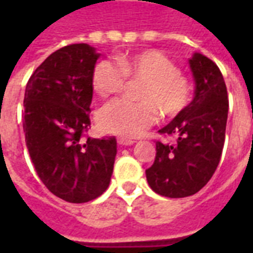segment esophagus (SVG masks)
Returning a JSON list of instances; mask_svg holds the SVG:
<instances>
[{"instance_id":"34e87169","label":"esophagus","mask_w":253,"mask_h":253,"mask_svg":"<svg viewBox=\"0 0 253 253\" xmlns=\"http://www.w3.org/2000/svg\"><path fill=\"white\" fill-rule=\"evenodd\" d=\"M118 143L121 145V146H128V145H132L134 141L132 139H128V138L125 137H118Z\"/></svg>"}]
</instances>
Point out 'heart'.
<instances>
[{"label": "heart", "instance_id": "b5f03b06", "mask_svg": "<svg viewBox=\"0 0 253 253\" xmlns=\"http://www.w3.org/2000/svg\"><path fill=\"white\" fill-rule=\"evenodd\" d=\"M127 80H142L138 101L118 99L105 104L99 114L105 131L138 137L159 121V108L165 116H175L188 107L192 83L179 72L176 63L157 50L118 55L115 62L101 59L92 70V86L100 97L121 93Z\"/></svg>", "mask_w": 253, "mask_h": 253}]
</instances>
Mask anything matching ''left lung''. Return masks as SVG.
Segmentation results:
<instances>
[{
	"instance_id": "obj_1",
	"label": "left lung",
	"mask_w": 253,
	"mask_h": 253,
	"mask_svg": "<svg viewBox=\"0 0 253 253\" xmlns=\"http://www.w3.org/2000/svg\"><path fill=\"white\" fill-rule=\"evenodd\" d=\"M195 97L160 130L176 143L156 141V159L146 169L150 188L167 198H184L206 186L217 169L228 121V90L219 67L202 54L190 59Z\"/></svg>"
}]
</instances>
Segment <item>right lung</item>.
I'll list each match as a JSON object with an SVG mask.
<instances>
[{
	"label": "right lung",
	"mask_w": 253,
	"mask_h": 253,
	"mask_svg": "<svg viewBox=\"0 0 253 253\" xmlns=\"http://www.w3.org/2000/svg\"><path fill=\"white\" fill-rule=\"evenodd\" d=\"M97 58L85 43L62 47L36 67L25 88L23 128L36 173L72 203L101 195L115 163V138L86 137Z\"/></svg>",
	"instance_id": "1"
}]
</instances>
